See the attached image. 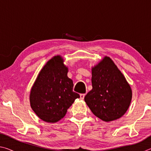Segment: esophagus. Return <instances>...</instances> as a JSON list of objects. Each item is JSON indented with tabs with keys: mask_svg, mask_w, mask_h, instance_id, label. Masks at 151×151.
Masks as SVG:
<instances>
[{
	"mask_svg": "<svg viewBox=\"0 0 151 151\" xmlns=\"http://www.w3.org/2000/svg\"><path fill=\"white\" fill-rule=\"evenodd\" d=\"M85 94H80V98L81 100H83L84 98H85Z\"/></svg>",
	"mask_w": 151,
	"mask_h": 151,
	"instance_id": "1",
	"label": "esophagus"
}]
</instances>
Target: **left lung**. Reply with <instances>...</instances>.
Returning a JSON list of instances; mask_svg holds the SVG:
<instances>
[{"instance_id": "8db88e82", "label": "left lung", "mask_w": 151, "mask_h": 151, "mask_svg": "<svg viewBox=\"0 0 151 151\" xmlns=\"http://www.w3.org/2000/svg\"><path fill=\"white\" fill-rule=\"evenodd\" d=\"M91 81L93 89L85 101L94 115L105 122L123 116L131 104L132 89L111 58L105 56L92 67Z\"/></svg>"}]
</instances>
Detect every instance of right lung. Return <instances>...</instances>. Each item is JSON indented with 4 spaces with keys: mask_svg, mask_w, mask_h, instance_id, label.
Wrapping results in <instances>:
<instances>
[{
    "mask_svg": "<svg viewBox=\"0 0 151 151\" xmlns=\"http://www.w3.org/2000/svg\"><path fill=\"white\" fill-rule=\"evenodd\" d=\"M68 67L60 55L53 57L38 75L30 93L32 111L43 121L55 123L63 119L76 99L73 82L68 77Z\"/></svg>",
    "mask_w": 151,
    "mask_h": 151,
    "instance_id": "right-lung-1",
    "label": "right lung"
}]
</instances>
